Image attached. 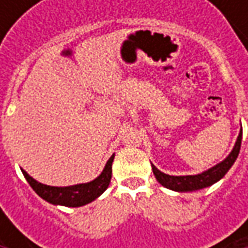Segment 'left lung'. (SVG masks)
<instances>
[{"instance_id":"8db88e82","label":"left lung","mask_w":248,"mask_h":248,"mask_svg":"<svg viewBox=\"0 0 248 248\" xmlns=\"http://www.w3.org/2000/svg\"><path fill=\"white\" fill-rule=\"evenodd\" d=\"M242 134L243 132L240 129L232 152L221 163L215 164L214 167L205 170L200 174H196V175H168V174L161 172L160 170L156 168V166L152 164L153 174H155L160 185H163L167 189H171L174 192H196V190H202L204 187L214 185L215 182H218L219 179L224 178L225 174L234 164L236 158L239 156V152H240V146H242Z\"/></svg>"}]
</instances>
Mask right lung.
<instances>
[{
    "label": "right lung",
    "mask_w": 248,
    "mask_h": 248,
    "mask_svg": "<svg viewBox=\"0 0 248 248\" xmlns=\"http://www.w3.org/2000/svg\"><path fill=\"white\" fill-rule=\"evenodd\" d=\"M114 160V155L108 160L106 166L99 175L93 181L87 184H77L72 186H49L44 185L35 181L24 170H22L24 178L33 187V190L44 199L45 202L53 205H64V207H81L96 200L110 184L111 179V164Z\"/></svg>",
    "instance_id": "obj_1"
}]
</instances>
